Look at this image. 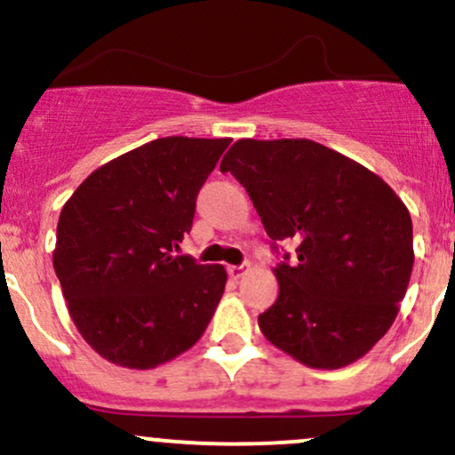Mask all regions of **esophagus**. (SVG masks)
Instances as JSON below:
<instances>
[{
	"mask_svg": "<svg viewBox=\"0 0 455 455\" xmlns=\"http://www.w3.org/2000/svg\"><path fill=\"white\" fill-rule=\"evenodd\" d=\"M248 269V263H242V266H228V274H231V278H242L243 272Z\"/></svg>",
	"mask_w": 455,
	"mask_h": 455,
	"instance_id": "1",
	"label": "esophagus"
}]
</instances>
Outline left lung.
<instances>
[{"label": "left lung", "instance_id": "8db88e82", "mask_svg": "<svg viewBox=\"0 0 455 455\" xmlns=\"http://www.w3.org/2000/svg\"><path fill=\"white\" fill-rule=\"evenodd\" d=\"M231 172L274 242L296 239L298 261L274 267L278 300L259 328L313 369H339L376 346L411 281L412 220L378 174L313 140H237Z\"/></svg>", "mask_w": 455, "mask_h": 455}]
</instances>
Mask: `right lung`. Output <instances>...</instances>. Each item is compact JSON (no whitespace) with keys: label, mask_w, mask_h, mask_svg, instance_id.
Segmentation results:
<instances>
[{"label":"right lung","mask_w":455,"mask_h":455,"mask_svg":"<svg viewBox=\"0 0 455 455\" xmlns=\"http://www.w3.org/2000/svg\"><path fill=\"white\" fill-rule=\"evenodd\" d=\"M228 144L153 140L103 164L64 203L53 269L79 334L114 365H164L212 322L227 269L174 251Z\"/></svg>","instance_id":"right-lung-1"}]
</instances>
